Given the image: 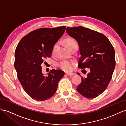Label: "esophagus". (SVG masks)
I'll return each mask as SVG.
<instances>
[{
    "label": "esophagus",
    "mask_w": 126,
    "mask_h": 126,
    "mask_svg": "<svg viewBox=\"0 0 126 126\" xmlns=\"http://www.w3.org/2000/svg\"><path fill=\"white\" fill-rule=\"evenodd\" d=\"M66 75L69 76H72L73 75V73H66Z\"/></svg>",
    "instance_id": "34e87169"
}]
</instances>
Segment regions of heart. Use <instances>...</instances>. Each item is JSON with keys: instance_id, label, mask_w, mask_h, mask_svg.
Returning a JSON list of instances; mask_svg holds the SVG:
<instances>
[{"instance_id": "1", "label": "heart", "mask_w": 126, "mask_h": 126, "mask_svg": "<svg viewBox=\"0 0 126 126\" xmlns=\"http://www.w3.org/2000/svg\"><path fill=\"white\" fill-rule=\"evenodd\" d=\"M77 43V42L72 38L67 39L66 41V45L67 48L70 47L71 45L72 44ZM56 48V45H55L53 49V52L55 51ZM58 65L60 67L61 69H62L64 71H65L67 72H70L72 71L74 66L76 65V63L72 61H68V60H63L61 61V62L58 64Z\"/></svg>"}]
</instances>
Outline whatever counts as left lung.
<instances>
[{"mask_svg": "<svg viewBox=\"0 0 126 126\" xmlns=\"http://www.w3.org/2000/svg\"><path fill=\"white\" fill-rule=\"evenodd\" d=\"M66 32L78 43L81 55L78 67L89 70L87 77H81L77 91L86 98H95L105 91L111 80L115 66L114 48L105 35L88 28L67 27Z\"/></svg>", "mask_w": 126, "mask_h": 126, "instance_id": "8db88e82", "label": "left lung"}]
</instances>
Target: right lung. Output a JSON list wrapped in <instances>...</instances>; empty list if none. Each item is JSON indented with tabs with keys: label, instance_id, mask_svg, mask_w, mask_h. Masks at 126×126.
<instances>
[{
	"label": "right lung",
	"instance_id": "right-lung-1",
	"mask_svg": "<svg viewBox=\"0 0 126 126\" xmlns=\"http://www.w3.org/2000/svg\"><path fill=\"white\" fill-rule=\"evenodd\" d=\"M66 27L40 28L21 39L15 53L14 66L17 78L24 91L36 101L50 98L55 93L58 83L64 75L60 70L53 69L47 76L42 73L44 60L50 57L54 45L62 36Z\"/></svg>",
	"mask_w": 126,
	"mask_h": 126
}]
</instances>
